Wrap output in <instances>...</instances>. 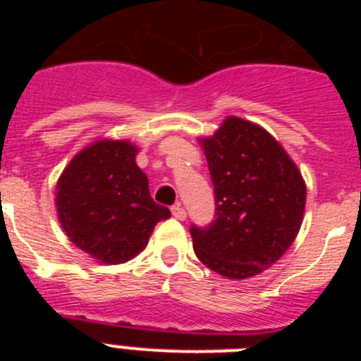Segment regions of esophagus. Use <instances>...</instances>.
<instances>
[{
	"instance_id": "1",
	"label": "esophagus",
	"mask_w": 361,
	"mask_h": 361,
	"mask_svg": "<svg viewBox=\"0 0 361 361\" xmlns=\"http://www.w3.org/2000/svg\"><path fill=\"white\" fill-rule=\"evenodd\" d=\"M171 215H173L177 220H184L186 219V209H184L180 204H177V206L171 208Z\"/></svg>"
}]
</instances>
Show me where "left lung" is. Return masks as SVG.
Masks as SVG:
<instances>
[{
    "label": "left lung",
    "instance_id": "obj_1",
    "mask_svg": "<svg viewBox=\"0 0 361 361\" xmlns=\"http://www.w3.org/2000/svg\"><path fill=\"white\" fill-rule=\"evenodd\" d=\"M215 188V220L191 224L200 262L233 280L262 273L289 250L304 219L305 183L264 128L228 117L202 139Z\"/></svg>",
    "mask_w": 361,
    "mask_h": 361
}]
</instances>
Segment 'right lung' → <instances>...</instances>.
Here are the masks:
<instances>
[{
  "mask_svg": "<svg viewBox=\"0 0 361 361\" xmlns=\"http://www.w3.org/2000/svg\"><path fill=\"white\" fill-rule=\"evenodd\" d=\"M126 141H97L70 161L57 183V215L70 240L104 264L145 250L170 209L149 195L148 177Z\"/></svg>",
  "mask_w": 361,
  "mask_h": 361,
  "instance_id": "1",
  "label": "right lung"
}]
</instances>
